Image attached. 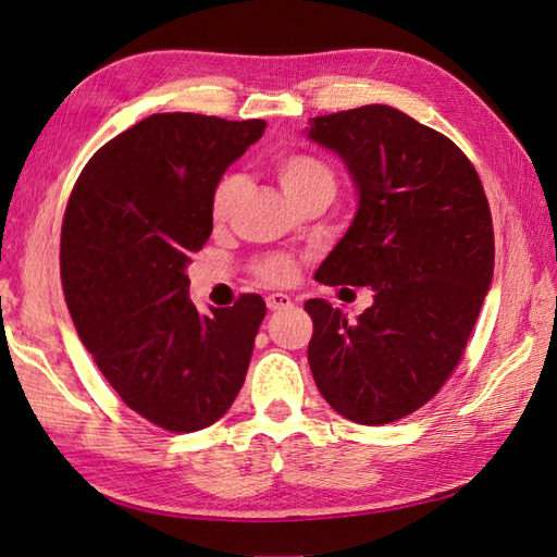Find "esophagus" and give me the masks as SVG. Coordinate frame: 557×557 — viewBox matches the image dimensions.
Segmentation results:
<instances>
[{
	"label": "esophagus",
	"mask_w": 557,
	"mask_h": 557,
	"mask_svg": "<svg viewBox=\"0 0 557 557\" xmlns=\"http://www.w3.org/2000/svg\"><path fill=\"white\" fill-rule=\"evenodd\" d=\"M264 301H267V309H269V311H281V309L293 307V299H290L288 295H283V293L267 295Z\"/></svg>",
	"instance_id": "1"
}]
</instances>
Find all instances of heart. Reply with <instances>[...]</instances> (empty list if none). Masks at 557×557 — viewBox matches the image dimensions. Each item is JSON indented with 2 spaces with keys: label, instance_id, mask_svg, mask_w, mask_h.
<instances>
[{
  "label": "heart",
  "instance_id": "1",
  "mask_svg": "<svg viewBox=\"0 0 557 557\" xmlns=\"http://www.w3.org/2000/svg\"><path fill=\"white\" fill-rule=\"evenodd\" d=\"M272 172L281 185V190L288 195L295 205L299 199H305L309 193H313L320 185H334V176L330 166L318 160L305 150H285L272 160ZM242 193V178L227 174L215 183L211 195V218L225 221L230 209L234 207ZM258 278L267 283H288L295 276V262L285 256H272L256 262Z\"/></svg>",
  "mask_w": 557,
  "mask_h": 557
}]
</instances>
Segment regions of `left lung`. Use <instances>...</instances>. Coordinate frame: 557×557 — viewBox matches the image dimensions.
I'll return each mask as SVG.
<instances>
[{"label":"left lung","instance_id":"obj_1","mask_svg":"<svg viewBox=\"0 0 557 557\" xmlns=\"http://www.w3.org/2000/svg\"><path fill=\"white\" fill-rule=\"evenodd\" d=\"M309 137L358 183V213L320 264L325 285H372L348 323L309 299L320 395L360 425L428 404L460 364L495 267V232L474 164L442 132L385 104L318 115Z\"/></svg>","mask_w":557,"mask_h":557}]
</instances>
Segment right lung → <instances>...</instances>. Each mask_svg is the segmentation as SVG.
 <instances>
[{"instance_id": "add662e5", "label": "right lung", "mask_w": 557, "mask_h": 557, "mask_svg": "<svg viewBox=\"0 0 557 557\" xmlns=\"http://www.w3.org/2000/svg\"><path fill=\"white\" fill-rule=\"evenodd\" d=\"M264 127L153 113L97 150L66 201L60 276L74 327L117 397L162 430L213 425L244 385L264 299L199 313L185 267L211 237L215 183Z\"/></svg>"}]
</instances>
